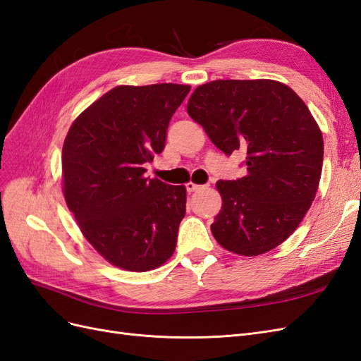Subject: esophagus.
I'll return each instance as SVG.
<instances>
[{"label":"esophagus","instance_id":"esophagus-1","mask_svg":"<svg viewBox=\"0 0 361 361\" xmlns=\"http://www.w3.org/2000/svg\"><path fill=\"white\" fill-rule=\"evenodd\" d=\"M210 184H204V186H200V184H195V183H188L186 184V189H188V192H197V190H201V189H205V188H209Z\"/></svg>","mask_w":361,"mask_h":361}]
</instances>
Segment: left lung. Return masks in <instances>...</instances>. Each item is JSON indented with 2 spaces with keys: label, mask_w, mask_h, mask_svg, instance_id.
Masks as SVG:
<instances>
[{
  "label": "left lung",
  "mask_w": 361,
  "mask_h": 361,
  "mask_svg": "<svg viewBox=\"0 0 361 361\" xmlns=\"http://www.w3.org/2000/svg\"><path fill=\"white\" fill-rule=\"evenodd\" d=\"M188 113L216 148L246 156L245 177L216 183L214 239L240 255L274 250L300 225L321 180L324 140L310 110L274 80H216L195 89Z\"/></svg>",
  "instance_id": "left-lung-1"
}]
</instances>
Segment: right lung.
Here are the masks:
<instances>
[{"label": "right lung", "instance_id": "add662e5", "mask_svg": "<svg viewBox=\"0 0 361 361\" xmlns=\"http://www.w3.org/2000/svg\"><path fill=\"white\" fill-rule=\"evenodd\" d=\"M190 86H118L72 123L61 151L63 193L81 233L107 262L156 269L175 251L186 188L149 180L143 164L166 145Z\"/></svg>", "mask_w": 361, "mask_h": 361}]
</instances>
